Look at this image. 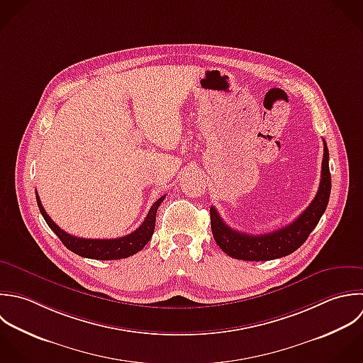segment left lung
<instances>
[{
  "mask_svg": "<svg viewBox=\"0 0 363 363\" xmlns=\"http://www.w3.org/2000/svg\"><path fill=\"white\" fill-rule=\"evenodd\" d=\"M330 152L324 140V158L320 188L308 208L290 225L266 235H247L229 228L215 206H211V228L218 246L230 257L247 262H267L296 252L310 236L324 215L330 194Z\"/></svg>",
  "mask_w": 363,
  "mask_h": 363,
  "instance_id": "8db88e82",
  "label": "left lung"
}]
</instances>
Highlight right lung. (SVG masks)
<instances>
[{"mask_svg":"<svg viewBox=\"0 0 363 363\" xmlns=\"http://www.w3.org/2000/svg\"><path fill=\"white\" fill-rule=\"evenodd\" d=\"M165 195L161 196L158 201L154 202L151 209L148 211V215L145 216L144 222L141 226L134 230L133 233L117 238V239H83V238H76L69 233H66L63 229H60L45 212L40 199L36 194V202L38 208L48 223V226L56 233V236L60 239V242L73 253L87 257V259H94V260H118V259H125L137 252H140L151 239L154 229H155V215L157 209L164 201Z\"/></svg>","mask_w":363,"mask_h":363,"instance_id":"add662e5","label":"right lung"}]
</instances>
